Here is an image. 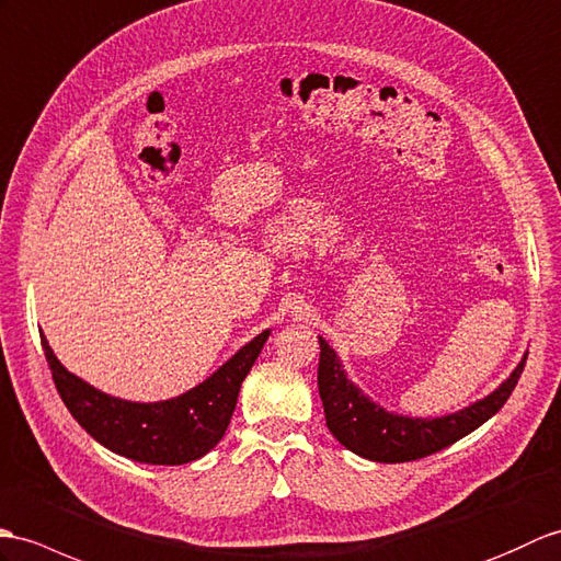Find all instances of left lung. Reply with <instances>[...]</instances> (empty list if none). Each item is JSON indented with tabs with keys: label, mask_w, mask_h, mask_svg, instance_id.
<instances>
[{
	"label": "left lung",
	"mask_w": 561,
	"mask_h": 561,
	"mask_svg": "<svg viewBox=\"0 0 561 561\" xmlns=\"http://www.w3.org/2000/svg\"><path fill=\"white\" fill-rule=\"evenodd\" d=\"M524 366L526 356L490 397L457 413L442 415V419H409V415L385 411L363 394L346 377L334 348L320 336L318 389L330 433L346 449L370 461L403 463L454 445L492 419L512 397Z\"/></svg>",
	"instance_id": "8db88e82"
}]
</instances>
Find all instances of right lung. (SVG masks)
<instances>
[{"instance_id": "right-lung-1", "label": "right lung", "mask_w": 561, "mask_h": 561, "mask_svg": "<svg viewBox=\"0 0 561 561\" xmlns=\"http://www.w3.org/2000/svg\"><path fill=\"white\" fill-rule=\"evenodd\" d=\"M267 336L270 330L257 334L186 394L154 403L124 401L100 392L61 366L45 334H41V342L61 401L90 437L126 459L179 466L205 457L225 437L241 382L251 373Z\"/></svg>"}]
</instances>
